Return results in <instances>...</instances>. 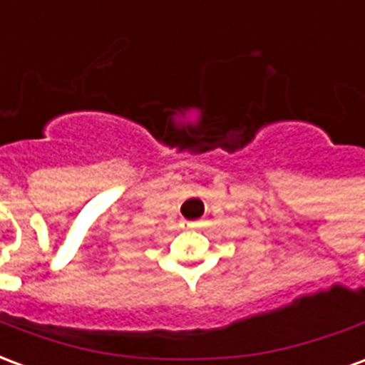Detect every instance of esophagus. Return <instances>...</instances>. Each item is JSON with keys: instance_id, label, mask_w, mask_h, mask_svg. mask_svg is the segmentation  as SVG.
Instances as JSON below:
<instances>
[{"instance_id": "obj_1", "label": "esophagus", "mask_w": 365, "mask_h": 365, "mask_svg": "<svg viewBox=\"0 0 365 365\" xmlns=\"http://www.w3.org/2000/svg\"><path fill=\"white\" fill-rule=\"evenodd\" d=\"M183 227H185V229H197V222L187 221V222H183Z\"/></svg>"}]
</instances>
